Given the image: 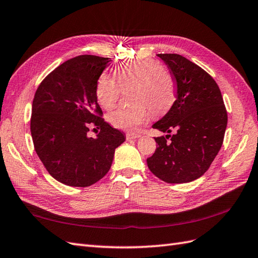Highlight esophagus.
Listing matches in <instances>:
<instances>
[{
  "instance_id": "obj_1",
  "label": "esophagus",
  "mask_w": 258,
  "mask_h": 258,
  "mask_svg": "<svg viewBox=\"0 0 258 258\" xmlns=\"http://www.w3.org/2000/svg\"><path fill=\"white\" fill-rule=\"evenodd\" d=\"M141 137L140 134H126V140H135V139H139Z\"/></svg>"
}]
</instances>
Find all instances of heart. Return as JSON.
Masks as SVG:
<instances>
[{
	"label": "heart",
	"instance_id": "1",
	"mask_svg": "<svg viewBox=\"0 0 258 258\" xmlns=\"http://www.w3.org/2000/svg\"><path fill=\"white\" fill-rule=\"evenodd\" d=\"M114 79L102 75L95 87V97L105 110L117 103L122 91H128L130 107L111 112L107 119L116 128L135 132L148 121L151 111L161 114L168 111L176 100V83L163 64L152 59L123 62L113 70Z\"/></svg>",
	"mask_w": 258,
	"mask_h": 258
}]
</instances>
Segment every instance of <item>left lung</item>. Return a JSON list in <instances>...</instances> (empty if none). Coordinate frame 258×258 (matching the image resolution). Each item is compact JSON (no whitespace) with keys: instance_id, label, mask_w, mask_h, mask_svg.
<instances>
[{"instance_id":"obj_1","label":"left lung","mask_w":258,"mask_h":258,"mask_svg":"<svg viewBox=\"0 0 258 258\" xmlns=\"http://www.w3.org/2000/svg\"><path fill=\"white\" fill-rule=\"evenodd\" d=\"M157 56L175 79L177 99L153 125L172 135L155 137L157 148L147 166L165 182H190L209 169L222 146L227 112L219 86L207 71L178 53Z\"/></svg>"}]
</instances>
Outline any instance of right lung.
Listing matches in <instances>:
<instances>
[{"mask_svg": "<svg viewBox=\"0 0 258 258\" xmlns=\"http://www.w3.org/2000/svg\"><path fill=\"white\" fill-rule=\"evenodd\" d=\"M110 61L93 55L71 58L35 92L31 133L36 154L56 180L71 187H89L103 178L115 148L125 141L102 117L95 97L98 79ZM91 126L100 130L95 138L88 136Z\"/></svg>", "mask_w": 258, "mask_h": 258, "instance_id": "add662e5", "label": "right lung"}]
</instances>
